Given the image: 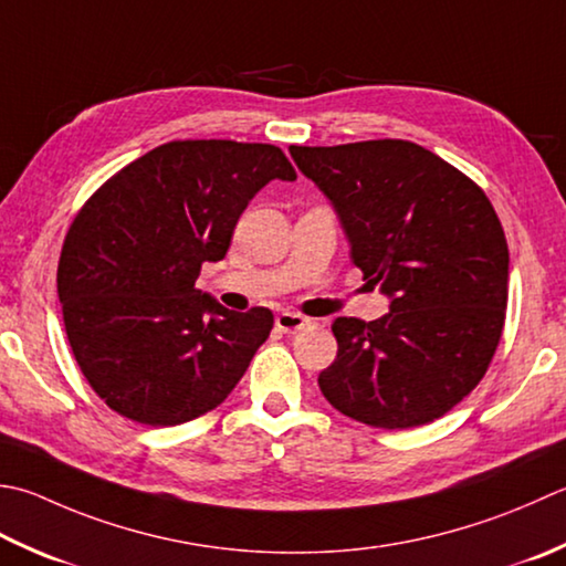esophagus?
<instances>
[{
  "label": "esophagus",
  "mask_w": 566,
  "mask_h": 566,
  "mask_svg": "<svg viewBox=\"0 0 566 566\" xmlns=\"http://www.w3.org/2000/svg\"><path fill=\"white\" fill-rule=\"evenodd\" d=\"M308 324H312V318H306V316L296 314V312H282V314H276V318H274V326L280 328L282 334H296V331L306 328Z\"/></svg>",
  "instance_id": "34e87169"
}]
</instances>
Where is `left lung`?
<instances>
[{
	"label": "left lung",
	"mask_w": 566,
	"mask_h": 566,
	"mask_svg": "<svg viewBox=\"0 0 566 566\" xmlns=\"http://www.w3.org/2000/svg\"><path fill=\"white\" fill-rule=\"evenodd\" d=\"M346 230L353 264L392 298L382 318L338 316L318 387L380 429L444 417L489 370L505 326L507 240L489 196L405 139L290 147Z\"/></svg>",
	"instance_id": "8db88e82"
}]
</instances>
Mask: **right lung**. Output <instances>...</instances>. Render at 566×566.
<instances>
[{
	"instance_id": "1",
	"label": "right lung",
	"mask_w": 566,
	"mask_h": 566,
	"mask_svg": "<svg viewBox=\"0 0 566 566\" xmlns=\"http://www.w3.org/2000/svg\"><path fill=\"white\" fill-rule=\"evenodd\" d=\"M296 171L274 144L176 139L97 188L65 232L59 298L75 363L117 415L191 422L245 375L274 326L270 308L228 312L196 290L226 258L252 196Z\"/></svg>"
}]
</instances>
